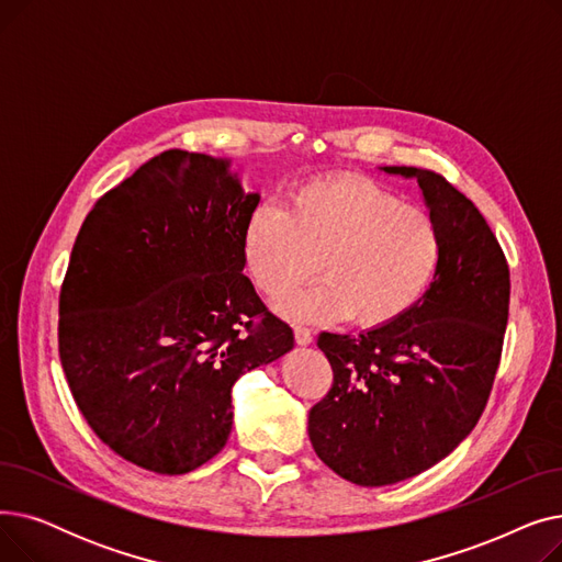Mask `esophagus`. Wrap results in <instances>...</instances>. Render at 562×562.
I'll list each match as a JSON object with an SVG mask.
<instances>
[{
    "label": "esophagus",
    "instance_id": "1",
    "mask_svg": "<svg viewBox=\"0 0 562 562\" xmlns=\"http://www.w3.org/2000/svg\"><path fill=\"white\" fill-rule=\"evenodd\" d=\"M293 337H296V341L301 346H310L314 341V330L310 328H303V326H296V330H293Z\"/></svg>",
    "mask_w": 562,
    "mask_h": 562
}]
</instances>
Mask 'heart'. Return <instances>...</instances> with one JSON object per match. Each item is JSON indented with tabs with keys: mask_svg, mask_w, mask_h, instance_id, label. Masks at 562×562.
Wrapping results in <instances>:
<instances>
[{
	"mask_svg": "<svg viewBox=\"0 0 562 562\" xmlns=\"http://www.w3.org/2000/svg\"><path fill=\"white\" fill-rule=\"evenodd\" d=\"M445 239L419 204L360 175L293 189L284 210L259 204L241 229L244 269L259 293L280 301L316 269L323 278L280 305L293 321L385 326L428 291Z\"/></svg>",
	"mask_w": 562,
	"mask_h": 562,
	"instance_id": "obj_1",
	"label": "heart"
}]
</instances>
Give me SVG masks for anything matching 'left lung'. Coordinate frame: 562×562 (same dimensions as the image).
<instances>
[{"mask_svg": "<svg viewBox=\"0 0 562 562\" xmlns=\"http://www.w3.org/2000/svg\"><path fill=\"white\" fill-rule=\"evenodd\" d=\"M380 170L415 177L445 250L415 307L356 337L318 335L335 380L310 409V441L335 474L362 487L422 474L474 430L510 303L508 261L476 204L432 170Z\"/></svg>", "mask_w": 562, "mask_h": 562, "instance_id": "obj_1", "label": "left lung"}]
</instances>
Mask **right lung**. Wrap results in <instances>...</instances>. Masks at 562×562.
<instances>
[{
	"label": "right lung",
	"mask_w": 562,
	"mask_h": 562,
	"mask_svg": "<svg viewBox=\"0 0 562 562\" xmlns=\"http://www.w3.org/2000/svg\"><path fill=\"white\" fill-rule=\"evenodd\" d=\"M259 204L229 159L166 150L86 216L58 296V356L83 419L155 474L212 460L232 387L293 348V330L244 276Z\"/></svg>",
	"instance_id": "right-lung-1"
}]
</instances>
